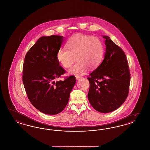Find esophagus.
I'll use <instances>...</instances> for the list:
<instances>
[{
    "label": "esophagus",
    "mask_w": 150,
    "mask_h": 150,
    "mask_svg": "<svg viewBox=\"0 0 150 150\" xmlns=\"http://www.w3.org/2000/svg\"><path fill=\"white\" fill-rule=\"evenodd\" d=\"M75 78H76V79L78 80H79L80 79H81V76H76Z\"/></svg>",
    "instance_id": "esophagus-1"
}]
</instances>
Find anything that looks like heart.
<instances>
[{"mask_svg":"<svg viewBox=\"0 0 150 150\" xmlns=\"http://www.w3.org/2000/svg\"><path fill=\"white\" fill-rule=\"evenodd\" d=\"M65 48L57 51L56 57L60 64L65 67H71L75 61L78 62L69 70L73 75L82 74L88 68H96L104 57V48L101 40L97 37L83 34L72 36L66 43Z\"/></svg>","mask_w":150,"mask_h":150,"instance_id":"heart-1","label":"heart"}]
</instances>
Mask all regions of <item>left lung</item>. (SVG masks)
Wrapping results in <instances>:
<instances>
[{"instance_id": "8db88e82", "label": "left lung", "mask_w": 150, "mask_h": 150, "mask_svg": "<svg viewBox=\"0 0 150 150\" xmlns=\"http://www.w3.org/2000/svg\"><path fill=\"white\" fill-rule=\"evenodd\" d=\"M104 59L88 78V98L91 106L100 113L113 112L126 100L129 92L130 72L126 54L108 36Z\"/></svg>"}]
</instances>
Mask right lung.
I'll return each instance as SVG.
<instances>
[{
    "instance_id": "add662e5",
    "label": "right lung",
    "mask_w": 150,
    "mask_h": 150,
    "mask_svg": "<svg viewBox=\"0 0 150 150\" xmlns=\"http://www.w3.org/2000/svg\"><path fill=\"white\" fill-rule=\"evenodd\" d=\"M64 37L43 36L25 54L22 80L31 104L45 114L61 112L67 104L76 83L74 76L57 80L65 70L57 60Z\"/></svg>"
}]
</instances>
